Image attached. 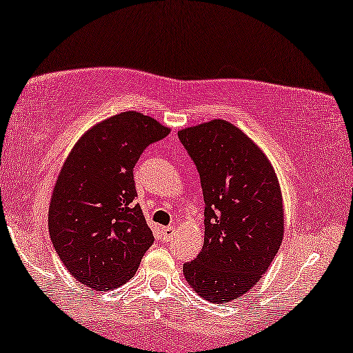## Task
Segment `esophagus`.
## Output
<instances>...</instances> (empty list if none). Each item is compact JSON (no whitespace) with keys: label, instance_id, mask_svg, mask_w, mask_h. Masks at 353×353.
<instances>
[{"label":"esophagus","instance_id":"1","mask_svg":"<svg viewBox=\"0 0 353 353\" xmlns=\"http://www.w3.org/2000/svg\"><path fill=\"white\" fill-rule=\"evenodd\" d=\"M173 233H175V226H163V228H162L163 241H170Z\"/></svg>","mask_w":353,"mask_h":353}]
</instances>
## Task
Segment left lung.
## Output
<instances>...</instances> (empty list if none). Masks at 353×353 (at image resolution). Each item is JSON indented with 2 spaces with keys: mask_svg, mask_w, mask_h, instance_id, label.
Returning <instances> with one entry per match:
<instances>
[{
  "mask_svg": "<svg viewBox=\"0 0 353 353\" xmlns=\"http://www.w3.org/2000/svg\"><path fill=\"white\" fill-rule=\"evenodd\" d=\"M201 176L204 245L183 273L197 296L214 303L254 288L279 250L284 234L283 196L262 149L226 120L178 132Z\"/></svg>",
  "mask_w": 353,
  "mask_h": 353,
  "instance_id": "obj_1",
  "label": "left lung"
}]
</instances>
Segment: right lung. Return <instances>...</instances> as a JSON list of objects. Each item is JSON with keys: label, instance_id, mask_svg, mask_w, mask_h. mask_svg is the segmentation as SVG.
Wrapping results in <instances>:
<instances>
[{"label": "right lung", "instance_id": "1", "mask_svg": "<svg viewBox=\"0 0 353 353\" xmlns=\"http://www.w3.org/2000/svg\"><path fill=\"white\" fill-rule=\"evenodd\" d=\"M170 128L134 110L83 133L57 176L48 226L57 255L77 281L94 291L122 286L154 243L139 204L133 168Z\"/></svg>", "mask_w": 353, "mask_h": 353}]
</instances>
